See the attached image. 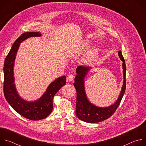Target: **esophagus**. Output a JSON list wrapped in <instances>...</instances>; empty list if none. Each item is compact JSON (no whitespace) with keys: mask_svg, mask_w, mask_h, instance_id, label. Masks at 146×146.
Listing matches in <instances>:
<instances>
[{"mask_svg":"<svg viewBox=\"0 0 146 146\" xmlns=\"http://www.w3.org/2000/svg\"><path fill=\"white\" fill-rule=\"evenodd\" d=\"M74 74H69L68 76V80L69 81H73L74 78Z\"/></svg>","mask_w":146,"mask_h":146,"instance_id":"1","label":"esophagus"}]
</instances>
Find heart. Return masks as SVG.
Listing matches in <instances>:
<instances>
[{"instance_id":"b5f03b06","label":"heart","mask_w":146,"mask_h":146,"mask_svg":"<svg viewBox=\"0 0 146 146\" xmlns=\"http://www.w3.org/2000/svg\"><path fill=\"white\" fill-rule=\"evenodd\" d=\"M90 46V42L87 40L84 41V42H83L81 46H80V50H78V52H82L83 51H84L86 49L89 48ZM99 50L98 48H94L91 50H90L86 55V60L88 61H92L96 59V58L98 56L99 54Z\"/></svg>"}]
</instances>
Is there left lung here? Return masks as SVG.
<instances>
[{
	"label": "left lung",
	"mask_w": 146,
	"mask_h": 146,
	"mask_svg": "<svg viewBox=\"0 0 146 146\" xmlns=\"http://www.w3.org/2000/svg\"><path fill=\"white\" fill-rule=\"evenodd\" d=\"M118 54L119 58L123 62V82L118 99L114 104L109 107H97L89 102L85 91L84 78L90 69H91V67L79 66L77 68V75L73 84L77 92L76 114L80 119L89 123L101 122L110 117L119 106L126 89V65L121 51H119Z\"/></svg>",
	"instance_id": "left-lung-1"
}]
</instances>
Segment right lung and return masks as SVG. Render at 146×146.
<instances>
[{
  "instance_id": "right-lung-1",
  "label": "right lung",
  "mask_w": 146,
  "mask_h": 146,
  "mask_svg": "<svg viewBox=\"0 0 146 146\" xmlns=\"http://www.w3.org/2000/svg\"><path fill=\"white\" fill-rule=\"evenodd\" d=\"M39 32H25L16 40L7 55L4 64L3 92L5 97L12 108L21 115L31 120L46 118L52 112L53 98L56 92L66 84V77L62 76L52 82L42 96L35 102H28L19 96L14 84V65L20 43L31 37H40Z\"/></svg>"
}]
</instances>
